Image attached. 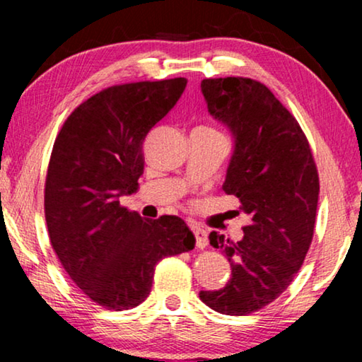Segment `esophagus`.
<instances>
[{
  "mask_svg": "<svg viewBox=\"0 0 362 362\" xmlns=\"http://www.w3.org/2000/svg\"><path fill=\"white\" fill-rule=\"evenodd\" d=\"M192 232H194L196 237V245L199 247V249H204L207 245V232L204 229H201L199 226H192Z\"/></svg>",
  "mask_w": 362,
  "mask_h": 362,
  "instance_id": "obj_1",
  "label": "esophagus"
}]
</instances>
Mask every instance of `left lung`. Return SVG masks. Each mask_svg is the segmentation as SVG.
<instances>
[{"instance_id": "8db88e82", "label": "left lung", "mask_w": 362, "mask_h": 362, "mask_svg": "<svg viewBox=\"0 0 362 362\" xmlns=\"http://www.w3.org/2000/svg\"><path fill=\"white\" fill-rule=\"evenodd\" d=\"M201 90L211 115L234 136L222 189L239 197L250 224L239 242L211 232L232 276L199 298L222 315L244 316L279 298L298 274L313 239L318 170L298 122L264 83L204 78Z\"/></svg>"}]
</instances>
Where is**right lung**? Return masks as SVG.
Listing matches in <instances>:
<instances>
[{
    "instance_id": "obj_1",
    "label": "right lung",
    "mask_w": 362,
    "mask_h": 362,
    "mask_svg": "<svg viewBox=\"0 0 362 362\" xmlns=\"http://www.w3.org/2000/svg\"><path fill=\"white\" fill-rule=\"evenodd\" d=\"M185 77L103 88L74 110L54 141L44 212L64 270L93 303L130 310L150 295L158 262L194 249L177 216L143 219L120 206L138 189L148 132L176 105Z\"/></svg>"
}]
</instances>
